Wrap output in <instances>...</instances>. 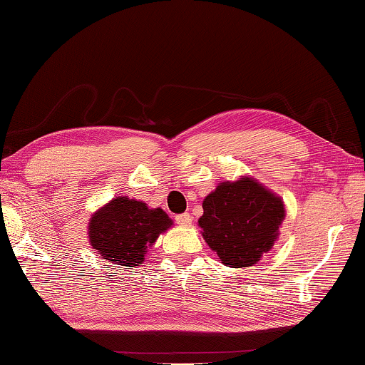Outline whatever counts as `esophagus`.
I'll use <instances>...</instances> for the list:
<instances>
[{
  "label": "esophagus",
  "instance_id": "1",
  "mask_svg": "<svg viewBox=\"0 0 365 365\" xmlns=\"http://www.w3.org/2000/svg\"><path fill=\"white\" fill-rule=\"evenodd\" d=\"M175 220H177V224L182 225V227H190L191 225V215L188 212L175 215Z\"/></svg>",
  "mask_w": 365,
  "mask_h": 365
}]
</instances>
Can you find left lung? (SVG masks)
Wrapping results in <instances>:
<instances>
[{
	"instance_id": "obj_1",
	"label": "left lung",
	"mask_w": 365,
	"mask_h": 365,
	"mask_svg": "<svg viewBox=\"0 0 365 365\" xmlns=\"http://www.w3.org/2000/svg\"><path fill=\"white\" fill-rule=\"evenodd\" d=\"M202 211V238L233 269L255 265L274 248L287 214L282 197L248 175L219 183Z\"/></svg>"
}]
</instances>
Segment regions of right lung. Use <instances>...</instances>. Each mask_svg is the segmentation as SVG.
<instances>
[{
    "label": "right lung",
    "mask_w": 365,
    "mask_h": 365,
    "mask_svg": "<svg viewBox=\"0 0 365 365\" xmlns=\"http://www.w3.org/2000/svg\"><path fill=\"white\" fill-rule=\"evenodd\" d=\"M172 219L160 207L117 196L96 209L88 222V242L109 264L135 267L145 261L148 248L172 227Z\"/></svg>",
    "instance_id": "add662e5"
}]
</instances>
